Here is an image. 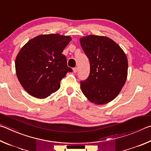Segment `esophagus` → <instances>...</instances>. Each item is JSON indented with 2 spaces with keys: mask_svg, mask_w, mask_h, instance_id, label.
I'll return each instance as SVG.
<instances>
[{
  "mask_svg": "<svg viewBox=\"0 0 151 151\" xmlns=\"http://www.w3.org/2000/svg\"><path fill=\"white\" fill-rule=\"evenodd\" d=\"M73 71H74V73H76L78 71V68L77 67H75V68H73Z\"/></svg>",
  "mask_w": 151,
  "mask_h": 151,
  "instance_id": "obj_1",
  "label": "esophagus"
}]
</instances>
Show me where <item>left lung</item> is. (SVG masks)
Masks as SVG:
<instances>
[{
	"label": "left lung",
	"instance_id": "1",
	"mask_svg": "<svg viewBox=\"0 0 151 151\" xmlns=\"http://www.w3.org/2000/svg\"><path fill=\"white\" fill-rule=\"evenodd\" d=\"M90 61L88 77L81 82L82 92L97 105L116 98L127 80L128 63L124 51L110 38L90 35L80 39Z\"/></svg>",
	"mask_w": 151,
	"mask_h": 151
}]
</instances>
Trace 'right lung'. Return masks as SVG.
Returning <instances> with one entry per match:
<instances>
[{
    "mask_svg": "<svg viewBox=\"0 0 151 151\" xmlns=\"http://www.w3.org/2000/svg\"><path fill=\"white\" fill-rule=\"evenodd\" d=\"M71 37L45 34L24 45L16 58V75L22 86L32 96L45 98L60 88V82L72 72L63 54Z\"/></svg>",
    "mask_w": 151,
    "mask_h": 151,
    "instance_id": "right-lung-1",
    "label": "right lung"
}]
</instances>
